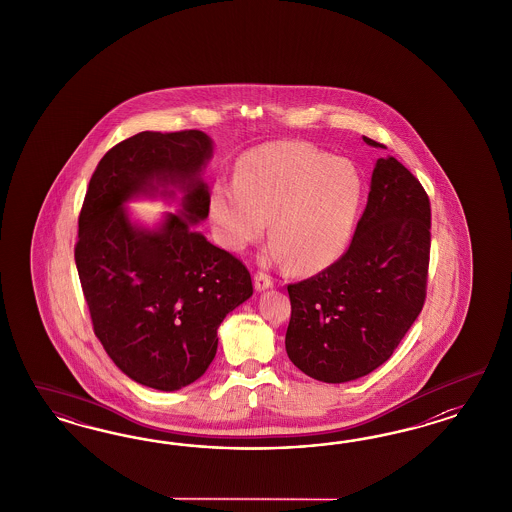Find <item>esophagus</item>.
Listing matches in <instances>:
<instances>
[{
    "mask_svg": "<svg viewBox=\"0 0 512 512\" xmlns=\"http://www.w3.org/2000/svg\"><path fill=\"white\" fill-rule=\"evenodd\" d=\"M253 285H255V289L261 293V291H266V289H270L272 285H274V281L270 276H266L264 272H257L255 276H253Z\"/></svg>",
    "mask_w": 512,
    "mask_h": 512,
    "instance_id": "esophagus-1",
    "label": "esophagus"
}]
</instances>
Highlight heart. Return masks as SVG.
Wrapping results in <instances>:
<instances>
[{"mask_svg":"<svg viewBox=\"0 0 512 512\" xmlns=\"http://www.w3.org/2000/svg\"><path fill=\"white\" fill-rule=\"evenodd\" d=\"M362 201V178L343 157L300 140L257 146L236 163V180H217L208 216L217 242L242 251L261 238L268 217V261H289L311 276L347 248Z\"/></svg>","mask_w":512,"mask_h":512,"instance_id":"obj_1","label":"heart"}]
</instances>
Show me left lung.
<instances>
[{
	"mask_svg": "<svg viewBox=\"0 0 512 512\" xmlns=\"http://www.w3.org/2000/svg\"><path fill=\"white\" fill-rule=\"evenodd\" d=\"M430 219L419 180L396 157H379L349 249L317 276L287 287L285 349L300 372L347 383L392 357L424 306Z\"/></svg>",
	"mask_w": 512,
	"mask_h": 512,
	"instance_id": "obj_1",
	"label": "left lung"
}]
</instances>
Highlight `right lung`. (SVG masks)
Masks as SVG:
<instances>
[{"label":"right lung","mask_w":512,"mask_h":512,"mask_svg":"<svg viewBox=\"0 0 512 512\" xmlns=\"http://www.w3.org/2000/svg\"><path fill=\"white\" fill-rule=\"evenodd\" d=\"M214 154L197 131H142L103 155L78 217V278L93 332L144 387L191 385L216 357L217 328L253 295L248 268L195 229L208 217L202 171ZM185 197L152 230L130 219L137 196Z\"/></svg>","instance_id":"add662e5"}]
</instances>
